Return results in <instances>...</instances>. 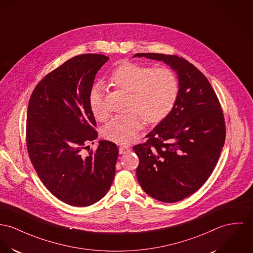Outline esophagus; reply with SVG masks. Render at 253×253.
<instances>
[{
	"mask_svg": "<svg viewBox=\"0 0 253 253\" xmlns=\"http://www.w3.org/2000/svg\"><path fill=\"white\" fill-rule=\"evenodd\" d=\"M130 151V147L128 146H120L119 147V154H126L127 152Z\"/></svg>",
	"mask_w": 253,
	"mask_h": 253,
	"instance_id": "obj_1",
	"label": "esophagus"
}]
</instances>
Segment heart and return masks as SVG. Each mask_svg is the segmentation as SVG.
Wrapping results in <instances>:
<instances>
[{"mask_svg":"<svg viewBox=\"0 0 253 253\" xmlns=\"http://www.w3.org/2000/svg\"><path fill=\"white\" fill-rule=\"evenodd\" d=\"M109 84L129 92L126 115L117 116L105 126L103 136L118 144L131 143L141 128L142 120L157 124L168 117L174 108L179 94V82L168 67L152 68L129 60H122L113 69ZM89 108L98 120L108 117L103 91L95 84L88 96Z\"/></svg>","mask_w":253,"mask_h":253,"instance_id":"obj_1","label":"heart"}]
</instances>
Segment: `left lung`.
<instances>
[{
    "label": "left lung",
    "mask_w": 253,
    "mask_h": 253,
    "mask_svg": "<svg viewBox=\"0 0 253 253\" xmlns=\"http://www.w3.org/2000/svg\"><path fill=\"white\" fill-rule=\"evenodd\" d=\"M134 57L163 60L178 75L173 110L146 142L133 147L143 191L159 201L177 202L199 190L214 170L225 140L222 109L208 79L185 58L157 53Z\"/></svg>",
    "instance_id": "obj_1"
}]
</instances>
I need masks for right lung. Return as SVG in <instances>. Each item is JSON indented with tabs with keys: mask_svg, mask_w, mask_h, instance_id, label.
Wrapping results in <instances>:
<instances>
[{
	"mask_svg": "<svg viewBox=\"0 0 253 253\" xmlns=\"http://www.w3.org/2000/svg\"><path fill=\"white\" fill-rule=\"evenodd\" d=\"M108 59L99 54L68 59L39 82L29 101L26 142L31 162L43 185L71 206L96 203L116 174L114 142L100 140L95 151L83 153L97 138L88 96Z\"/></svg>",
	"mask_w": 253,
	"mask_h": 253,
	"instance_id": "right-lung-1",
	"label": "right lung"
}]
</instances>
